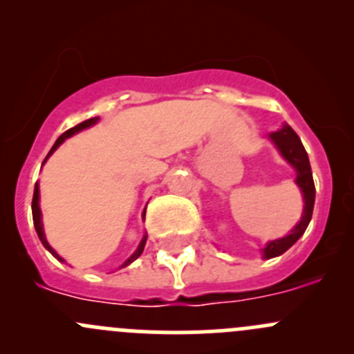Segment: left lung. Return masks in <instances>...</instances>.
<instances>
[{
  "label": "left lung",
  "instance_id": "1",
  "mask_svg": "<svg viewBox=\"0 0 354 354\" xmlns=\"http://www.w3.org/2000/svg\"><path fill=\"white\" fill-rule=\"evenodd\" d=\"M267 137H269V140L276 145V149L279 151V154L283 156V159L288 160L292 166V169H295V183L299 187V192H301L303 195V202H305L301 219H299V223L289 231V234L279 238V240L269 241V243L262 248V259H274V257L283 255L286 250L291 248V246L303 236L306 227H308L310 221H312L313 203H315V185H313L308 154H306L305 147H303L301 140H299V137L296 135V131L292 130L289 124L284 123L279 130L272 131V133H269Z\"/></svg>",
  "mask_w": 354,
  "mask_h": 354
}]
</instances>
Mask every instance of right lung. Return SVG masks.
Here are the masks:
<instances>
[{
    "instance_id": "right-lung-1",
    "label": "right lung",
    "mask_w": 354,
    "mask_h": 354,
    "mask_svg": "<svg viewBox=\"0 0 354 354\" xmlns=\"http://www.w3.org/2000/svg\"><path fill=\"white\" fill-rule=\"evenodd\" d=\"M97 121H99V118H91V120H87V121H82V123H80V124H77V127H73V128H70V130H66L65 133H63L62 137H59L58 140H56V144L53 145V149H51V151H49V154H48V157H46V159H44V162H46V160L49 159V156H51L53 152H55L56 149H58L59 145H62L63 142L66 140V138L73 137L75 133H78V131L85 130V128H91V127H94V124L97 123ZM39 197H41V195H39V183H35V188H34V198H32V219H34V227H35V233H37L39 240H41V243L44 245V248L48 250V252L51 253L53 257H56V259H58L59 262H65V260H63L62 257H59L58 253H56V250L53 248V246L48 243V240H46V234H44V224H42V212H41V207H39ZM144 217H145V212H144ZM145 241H147V234H144V238H142L140 245H138V248L135 250V252H133V255H131L130 259H128L127 262H124L123 266H121V267H127V266H130V263L133 262V260H137L138 257L142 255V252H144Z\"/></svg>"
}]
</instances>
